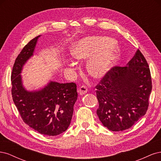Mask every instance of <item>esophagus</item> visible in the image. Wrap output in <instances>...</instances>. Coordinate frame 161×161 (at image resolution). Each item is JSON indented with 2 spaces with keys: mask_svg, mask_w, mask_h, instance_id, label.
<instances>
[{
  "mask_svg": "<svg viewBox=\"0 0 161 161\" xmlns=\"http://www.w3.org/2000/svg\"><path fill=\"white\" fill-rule=\"evenodd\" d=\"M87 91H88V89L86 88L85 86H82L80 87L79 92V95H83L85 94H86Z\"/></svg>",
  "mask_w": 161,
  "mask_h": 161,
  "instance_id": "34e87169",
  "label": "esophagus"
}]
</instances>
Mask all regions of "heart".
Wrapping results in <instances>:
<instances>
[{
    "label": "heart",
    "mask_w": 161,
    "mask_h": 161,
    "mask_svg": "<svg viewBox=\"0 0 161 161\" xmlns=\"http://www.w3.org/2000/svg\"><path fill=\"white\" fill-rule=\"evenodd\" d=\"M114 44V40L108 37H86L73 42L69 51L70 55L75 59L90 58L87 64L89 75L95 79H100L119 60L120 50Z\"/></svg>",
    "instance_id": "obj_1"
}]
</instances>
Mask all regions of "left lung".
I'll use <instances>...</instances> for the list:
<instances>
[{"label": "left lung", "instance_id": "left-lung-1", "mask_svg": "<svg viewBox=\"0 0 161 161\" xmlns=\"http://www.w3.org/2000/svg\"><path fill=\"white\" fill-rule=\"evenodd\" d=\"M97 114L111 131L131 128L146 114L152 91L148 63L139 50L127 66L111 69L96 86Z\"/></svg>", "mask_w": 161, "mask_h": 161}]
</instances>
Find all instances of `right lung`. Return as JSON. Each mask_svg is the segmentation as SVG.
<instances>
[{"label":"right lung","instance_id":"right-lung-1","mask_svg":"<svg viewBox=\"0 0 161 161\" xmlns=\"http://www.w3.org/2000/svg\"><path fill=\"white\" fill-rule=\"evenodd\" d=\"M33 38L19 53L11 75L12 97L24 122L43 135L57 136L70 124L77 100L76 85L50 80L36 90H27L21 75L27 61L33 56L38 39Z\"/></svg>","mask_w":161,"mask_h":161}]
</instances>
